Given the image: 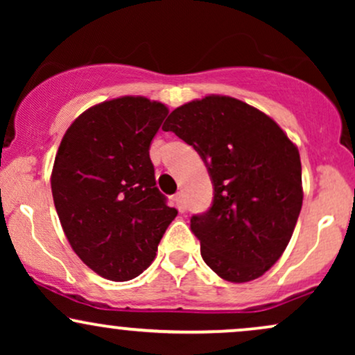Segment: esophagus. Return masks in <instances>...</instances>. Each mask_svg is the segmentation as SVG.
<instances>
[{
	"instance_id": "34e87169",
	"label": "esophagus",
	"mask_w": 355,
	"mask_h": 355,
	"mask_svg": "<svg viewBox=\"0 0 355 355\" xmlns=\"http://www.w3.org/2000/svg\"><path fill=\"white\" fill-rule=\"evenodd\" d=\"M173 200H175V203H177V209H178V211H187V203H185V200H183V195L182 193H177L173 197Z\"/></svg>"
}]
</instances>
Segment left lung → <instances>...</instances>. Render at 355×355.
Segmentation results:
<instances>
[{
  "mask_svg": "<svg viewBox=\"0 0 355 355\" xmlns=\"http://www.w3.org/2000/svg\"><path fill=\"white\" fill-rule=\"evenodd\" d=\"M197 150L214 202L190 229L202 259L229 282L259 279L294 234L302 209V166L284 130L250 105L210 95L170 113L162 126Z\"/></svg>",
  "mask_w": 355,
  "mask_h": 355,
  "instance_id": "obj_1",
  "label": "left lung"
}]
</instances>
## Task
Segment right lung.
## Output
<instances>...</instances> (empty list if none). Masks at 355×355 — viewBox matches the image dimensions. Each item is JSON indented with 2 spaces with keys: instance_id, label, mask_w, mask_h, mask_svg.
Returning a JSON list of instances; mask_svg holds the SVG:
<instances>
[{
  "instance_id": "obj_1",
  "label": "right lung",
  "mask_w": 355,
  "mask_h": 355,
  "mask_svg": "<svg viewBox=\"0 0 355 355\" xmlns=\"http://www.w3.org/2000/svg\"><path fill=\"white\" fill-rule=\"evenodd\" d=\"M166 113L144 96L103 101L73 121L55 157L51 191L64 235L108 280L140 275L178 214L157 189L148 152Z\"/></svg>"
}]
</instances>
